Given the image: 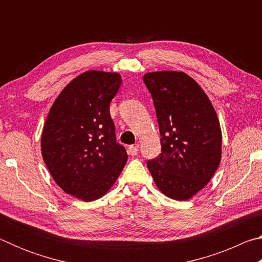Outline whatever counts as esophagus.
I'll return each mask as SVG.
<instances>
[{"label":"esophagus","instance_id":"1","mask_svg":"<svg viewBox=\"0 0 262 262\" xmlns=\"http://www.w3.org/2000/svg\"><path fill=\"white\" fill-rule=\"evenodd\" d=\"M137 152H139V145H129V148H128V154H129L130 156H136Z\"/></svg>","mask_w":262,"mask_h":262}]
</instances>
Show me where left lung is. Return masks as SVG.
I'll list each match as a JSON object with an SVG mask.
<instances>
[{"instance_id": "left-lung-1", "label": "left lung", "mask_w": 262, "mask_h": 262, "mask_svg": "<svg viewBox=\"0 0 262 262\" xmlns=\"http://www.w3.org/2000/svg\"><path fill=\"white\" fill-rule=\"evenodd\" d=\"M143 82L152 97L162 145V152L147 166L163 194L188 200L220 165L219 118L205 91L187 74L148 73Z\"/></svg>"}]
</instances>
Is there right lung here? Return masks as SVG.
I'll list each match as a JSON object with an SVG mask.
<instances>
[{"mask_svg": "<svg viewBox=\"0 0 262 262\" xmlns=\"http://www.w3.org/2000/svg\"><path fill=\"white\" fill-rule=\"evenodd\" d=\"M117 73L90 70L73 79L50 110L41 154L55 183L83 201L112 187L127 162L115 137L110 104L121 85Z\"/></svg>", "mask_w": 262, "mask_h": 262, "instance_id": "right-lung-1", "label": "right lung"}]
</instances>
